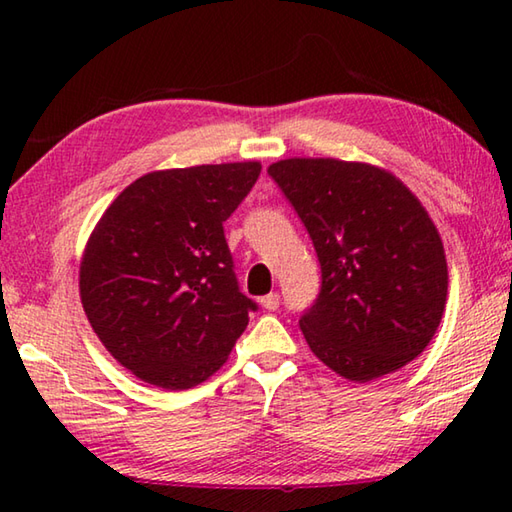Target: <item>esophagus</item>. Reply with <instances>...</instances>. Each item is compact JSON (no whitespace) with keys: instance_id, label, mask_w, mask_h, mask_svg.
I'll return each instance as SVG.
<instances>
[{"instance_id":"esophagus-1","label":"esophagus","mask_w":512,"mask_h":512,"mask_svg":"<svg viewBox=\"0 0 512 512\" xmlns=\"http://www.w3.org/2000/svg\"><path fill=\"white\" fill-rule=\"evenodd\" d=\"M262 307L268 311L280 309V296H277V293H268V296L262 298Z\"/></svg>"}]
</instances>
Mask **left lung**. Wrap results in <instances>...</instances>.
<instances>
[{"label": "left lung", "mask_w": 512, "mask_h": 512, "mask_svg": "<svg viewBox=\"0 0 512 512\" xmlns=\"http://www.w3.org/2000/svg\"><path fill=\"white\" fill-rule=\"evenodd\" d=\"M268 176L318 255L320 291L298 320L311 352L359 384L418 357L447 300L443 241L418 198L363 162L291 158Z\"/></svg>", "instance_id": "left-lung-1"}]
</instances>
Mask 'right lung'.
<instances>
[{"label": "right lung", "instance_id": "1", "mask_svg": "<svg viewBox=\"0 0 512 512\" xmlns=\"http://www.w3.org/2000/svg\"><path fill=\"white\" fill-rule=\"evenodd\" d=\"M262 164L153 171L103 212L81 262L94 332L146 384L185 391L219 370L257 302L239 291L223 221Z\"/></svg>", "mask_w": 512, "mask_h": 512}]
</instances>
